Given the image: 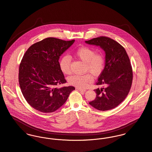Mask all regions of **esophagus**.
<instances>
[{"mask_svg":"<svg viewBox=\"0 0 152 152\" xmlns=\"http://www.w3.org/2000/svg\"><path fill=\"white\" fill-rule=\"evenodd\" d=\"M77 90H78L79 91H86V89H80V88H77Z\"/></svg>","mask_w":152,"mask_h":152,"instance_id":"esophagus-1","label":"esophagus"}]
</instances>
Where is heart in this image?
I'll use <instances>...</instances> for the list:
<instances>
[{"mask_svg":"<svg viewBox=\"0 0 152 152\" xmlns=\"http://www.w3.org/2000/svg\"><path fill=\"white\" fill-rule=\"evenodd\" d=\"M75 54L79 59L85 62V70L91 72L94 76H99L103 71L105 66V59L101 53H96L94 49L82 46L78 48ZM71 58L69 55H64L59 61V67L61 71L66 75L71 73L70 69ZM93 80V76L90 73L84 75H74L68 79L70 85L77 88H85L88 83Z\"/></svg>","mask_w":152,"mask_h":152,"instance_id":"heart-1","label":"heart"}]
</instances>
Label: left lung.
Masks as SVG:
<instances>
[{
  "mask_svg": "<svg viewBox=\"0 0 152 152\" xmlns=\"http://www.w3.org/2000/svg\"><path fill=\"white\" fill-rule=\"evenodd\" d=\"M85 42L100 46L106 53L104 69L96 83L105 88L94 90L96 97L89 104L102 111L115 108L127 97L132 84L133 70L127 52L121 44L106 36Z\"/></svg>",
  "mask_w": 152,
  "mask_h": 152,
  "instance_id": "8db88e82",
  "label": "left lung"
}]
</instances>
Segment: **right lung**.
<instances>
[{
	"mask_svg": "<svg viewBox=\"0 0 152 152\" xmlns=\"http://www.w3.org/2000/svg\"><path fill=\"white\" fill-rule=\"evenodd\" d=\"M48 37L32 45L19 65V83L29 104L43 113H52L66 102L73 86L56 88L66 82L59 67L61 55L74 43Z\"/></svg>",
	"mask_w": 152,
	"mask_h": 152,
	"instance_id": "right-lung-1",
	"label": "right lung"
}]
</instances>
